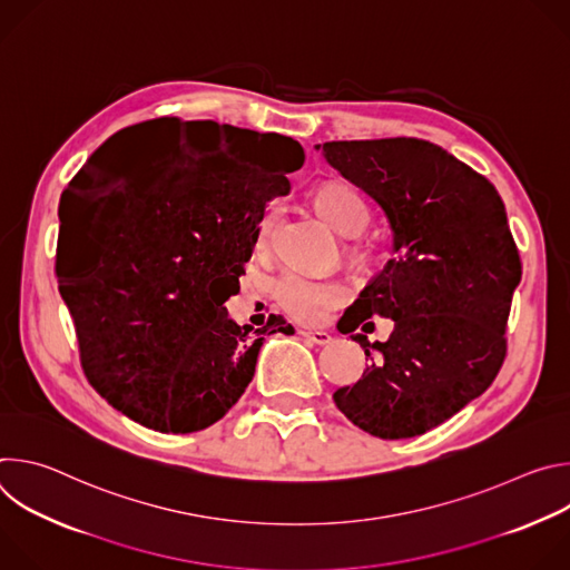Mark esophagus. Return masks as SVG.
Returning a JSON list of instances; mask_svg holds the SVG:
<instances>
[{
	"label": "esophagus",
	"instance_id": "1",
	"mask_svg": "<svg viewBox=\"0 0 570 570\" xmlns=\"http://www.w3.org/2000/svg\"><path fill=\"white\" fill-rule=\"evenodd\" d=\"M299 336H304L308 343L313 345H330L332 343V336L327 332H299Z\"/></svg>",
	"mask_w": 570,
	"mask_h": 570
}]
</instances>
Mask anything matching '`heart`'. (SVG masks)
I'll return each mask as SVG.
<instances>
[{
  "instance_id": "obj_1",
  "label": "heart",
  "mask_w": 570,
  "mask_h": 570,
  "mask_svg": "<svg viewBox=\"0 0 570 570\" xmlns=\"http://www.w3.org/2000/svg\"><path fill=\"white\" fill-rule=\"evenodd\" d=\"M313 203L317 212L327 218L338 232L356 234L367 223V209L358 194L343 183H324L315 189ZM279 220V207L271 205L259 218L255 246L257 250H268L275 238ZM275 297L279 306L299 322H320L332 308L341 306L350 297L345 282L334 277H315L306 273H284L275 284Z\"/></svg>"
}]
</instances>
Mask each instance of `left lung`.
<instances>
[{
    "instance_id": "obj_1",
    "label": "left lung",
    "mask_w": 570,
    "mask_h": 570,
    "mask_svg": "<svg viewBox=\"0 0 570 570\" xmlns=\"http://www.w3.org/2000/svg\"><path fill=\"white\" fill-rule=\"evenodd\" d=\"M324 159L383 209L394 257L338 322L368 333L392 316L385 344L356 334L370 367L338 387V411L381 440L422 435L480 396L505 352L521 259L497 187L442 146L415 137L317 144Z\"/></svg>"
}]
</instances>
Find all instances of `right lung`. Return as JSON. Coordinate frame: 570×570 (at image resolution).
Returning <instances> with one entry per match:
<instances>
[{
    "instance_id": "right-lung-1",
    "label": "right lung",
    "mask_w": 570,
    "mask_h": 570,
    "mask_svg": "<svg viewBox=\"0 0 570 570\" xmlns=\"http://www.w3.org/2000/svg\"><path fill=\"white\" fill-rule=\"evenodd\" d=\"M161 134L168 150L119 181L102 155ZM203 131L209 145H180ZM304 148L277 132L159 117L108 139L60 198L56 275L92 387L159 433L216 424L246 392L266 334H295L282 315L257 332L227 317L253 257L266 203L291 191Z\"/></svg>"
}]
</instances>
